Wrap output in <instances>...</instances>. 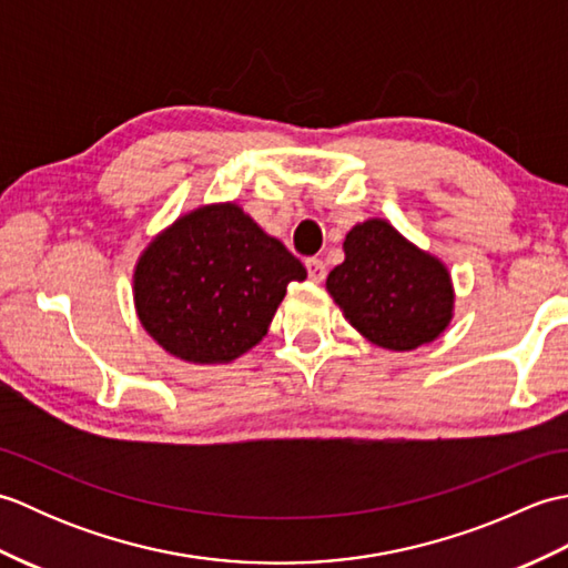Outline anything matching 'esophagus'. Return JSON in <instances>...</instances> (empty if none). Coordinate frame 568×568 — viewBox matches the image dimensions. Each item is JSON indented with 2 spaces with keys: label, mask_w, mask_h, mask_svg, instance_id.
<instances>
[{
  "label": "esophagus",
  "mask_w": 568,
  "mask_h": 568,
  "mask_svg": "<svg viewBox=\"0 0 568 568\" xmlns=\"http://www.w3.org/2000/svg\"><path fill=\"white\" fill-rule=\"evenodd\" d=\"M305 268H307V275L312 283H322L324 275H327V265H324L322 258H307Z\"/></svg>",
  "instance_id": "1"
}]
</instances>
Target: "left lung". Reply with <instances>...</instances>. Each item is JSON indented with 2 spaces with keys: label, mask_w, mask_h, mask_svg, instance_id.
<instances>
[{
  "label": "left lung",
  "mask_w": 568,
  "mask_h": 568,
  "mask_svg": "<svg viewBox=\"0 0 568 568\" xmlns=\"http://www.w3.org/2000/svg\"><path fill=\"white\" fill-rule=\"evenodd\" d=\"M327 293L361 336L388 352L432 344L454 320L449 268L381 216L346 234Z\"/></svg>",
  "instance_id": "obj_1"
}]
</instances>
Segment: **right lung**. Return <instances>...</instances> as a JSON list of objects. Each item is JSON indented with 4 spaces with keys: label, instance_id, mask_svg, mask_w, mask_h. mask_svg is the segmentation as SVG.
Wrapping results in <instances>:
<instances>
[{
    "label": "right lung",
    "instance_id": "obj_1",
    "mask_svg": "<svg viewBox=\"0 0 568 568\" xmlns=\"http://www.w3.org/2000/svg\"><path fill=\"white\" fill-rule=\"evenodd\" d=\"M305 277V265L236 202L202 204L141 251L134 307L171 356L229 364L268 334L287 283Z\"/></svg>",
    "mask_w": 568,
    "mask_h": 568
}]
</instances>
